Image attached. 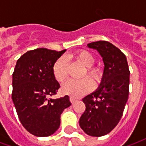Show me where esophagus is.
<instances>
[{
	"label": "esophagus",
	"mask_w": 146,
	"mask_h": 146,
	"mask_svg": "<svg viewBox=\"0 0 146 146\" xmlns=\"http://www.w3.org/2000/svg\"><path fill=\"white\" fill-rule=\"evenodd\" d=\"M70 102H72V104H74V103H75V102L77 101V99L75 98H73V97H70Z\"/></svg>",
	"instance_id": "esophagus-1"
}]
</instances>
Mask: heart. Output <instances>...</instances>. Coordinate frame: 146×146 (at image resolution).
I'll use <instances>...</instances> for the list:
<instances>
[{
  "mask_svg": "<svg viewBox=\"0 0 146 146\" xmlns=\"http://www.w3.org/2000/svg\"><path fill=\"white\" fill-rule=\"evenodd\" d=\"M72 57L83 66L86 67L84 76H87L92 80L94 84H98L101 81L102 72L98 67L93 66L95 62V58L93 54L86 50L76 51ZM53 73L54 78L58 82H63L68 76V63L65 57H60L55 61L53 66ZM89 78L81 80H70L62 86V92L66 95H70L73 98H78L84 94H87L92 88V82Z\"/></svg>",
  "mask_w": 146,
  "mask_h": 146,
  "instance_id": "1",
  "label": "heart"
}]
</instances>
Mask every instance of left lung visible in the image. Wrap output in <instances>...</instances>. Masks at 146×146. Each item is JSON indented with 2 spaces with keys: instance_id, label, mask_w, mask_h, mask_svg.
<instances>
[{
  "instance_id": "1",
  "label": "left lung",
  "mask_w": 146,
  "mask_h": 146,
  "mask_svg": "<svg viewBox=\"0 0 146 146\" xmlns=\"http://www.w3.org/2000/svg\"><path fill=\"white\" fill-rule=\"evenodd\" d=\"M88 47L100 54L104 71L98 88L82 99L86 110L79 123L87 135L100 137L109 134L122 117L128 99L130 71L125 54L113 44L99 40Z\"/></svg>"
}]
</instances>
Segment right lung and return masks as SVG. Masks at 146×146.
I'll use <instances>...</instances> for the list:
<instances>
[{
	"label": "right lung",
	"mask_w": 146,
	"mask_h": 146,
	"mask_svg": "<svg viewBox=\"0 0 146 146\" xmlns=\"http://www.w3.org/2000/svg\"><path fill=\"white\" fill-rule=\"evenodd\" d=\"M66 50L36 48L18 59L12 74V101L21 123L36 137L54 134L60 126V116L70 106V97L50 98L60 84L54 78L53 66Z\"/></svg>",
	"instance_id": "1"
}]
</instances>
